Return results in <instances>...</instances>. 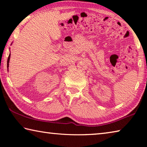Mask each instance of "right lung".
<instances>
[{
    "label": "right lung",
    "mask_w": 147,
    "mask_h": 147,
    "mask_svg": "<svg viewBox=\"0 0 147 147\" xmlns=\"http://www.w3.org/2000/svg\"><path fill=\"white\" fill-rule=\"evenodd\" d=\"M9 59H10V54H9V55L8 56V61H7V67L8 68L9 67Z\"/></svg>",
    "instance_id": "1"
}]
</instances>
